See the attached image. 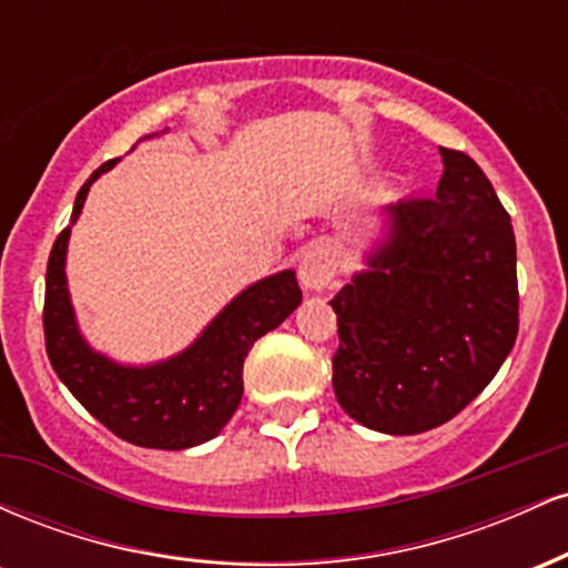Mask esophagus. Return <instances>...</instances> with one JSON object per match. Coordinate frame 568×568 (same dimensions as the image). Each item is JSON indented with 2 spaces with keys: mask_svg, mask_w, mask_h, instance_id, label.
<instances>
[{
  "mask_svg": "<svg viewBox=\"0 0 568 568\" xmlns=\"http://www.w3.org/2000/svg\"><path fill=\"white\" fill-rule=\"evenodd\" d=\"M338 272L336 253L328 245L306 247L304 256L298 258V280L306 291H323L334 283Z\"/></svg>",
  "mask_w": 568,
  "mask_h": 568,
  "instance_id": "1",
  "label": "esophagus"
}]
</instances>
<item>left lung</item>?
I'll return each instance as SVG.
<instances>
[{
    "mask_svg": "<svg viewBox=\"0 0 568 568\" xmlns=\"http://www.w3.org/2000/svg\"><path fill=\"white\" fill-rule=\"evenodd\" d=\"M435 197L389 205L371 270L331 298L334 393L387 435L446 425L486 389L518 336L510 213L473 158L440 149Z\"/></svg>",
    "mask_w": 568,
    "mask_h": 568,
    "instance_id": "1",
    "label": "left lung"
}]
</instances>
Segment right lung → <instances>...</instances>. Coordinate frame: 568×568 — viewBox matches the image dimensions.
Returning <instances> with one entry per match:
<instances>
[{"label":"right lung","instance_id":"add662e5","mask_svg":"<svg viewBox=\"0 0 568 568\" xmlns=\"http://www.w3.org/2000/svg\"><path fill=\"white\" fill-rule=\"evenodd\" d=\"M116 160L84 181L71 211L80 216L88 189ZM71 226L55 237L44 277V349L58 379L116 438L143 448L181 452L216 438L243 397V363L256 338L302 304L293 272H280L240 293L186 352L146 368L116 366L84 344L67 288Z\"/></svg>","mask_w":568,"mask_h":568}]
</instances>
